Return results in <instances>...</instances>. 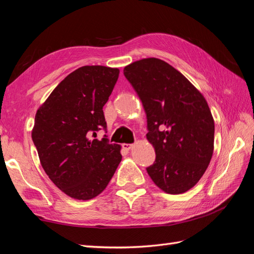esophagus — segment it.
Returning <instances> with one entry per match:
<instances>
[{"label": "esophagus", "mask_w": 254, "mask_h": 254, "mask_svg": "<svg viewBox=\"0 0 254 254\" xmlns=\"http://www.w3.org/2000/svg\"><path fill=\"white\" fill-rule=\"evenodd\" d=\"M123 148H124L125 150H130L132 147H133V144H127V143H124L122 145Z\"/></svg>", "instance_id": "esophagus-1"}]
</instances>
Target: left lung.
<instances>
[{"mask_svg":"<svg viewBox=\"0 0 254 254\" xmlns=\"http://www.w3.org/2000/svg\"><path fill=\"white\" fill-rule=\"evenodd\" d=\"M124 75L142 101L146 134L156 161L146 168L167 194L186 193L200 180L214 150V120L205 98L175 67L158 58L134 61Z\"/></svg>","mask_w":254,"mask_h":254,"instance_id":"8db88e82","label":"left lung"}]
</instances>
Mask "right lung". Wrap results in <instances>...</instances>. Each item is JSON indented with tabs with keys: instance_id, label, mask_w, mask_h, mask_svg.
<instances>
[{
	"instance_id": "add662e5",
	"label": "right lung",
	"mask_w": 254,
	"mask_h": 254,
	"mask_svg": "<svg viewBox=\"0 0 254 254\" xmlns=\"http://www.w3.org/2000/svg\"><path fill=\"white\" fill-rule=\"evenodd\" d=\"M120 70L84 65L53 90L35 117L33 142L44 172L64 194L89 200L108 186L122 161L121 146L91 140L107 124L108 102Z\"/></svg>"
}]
</instances>
